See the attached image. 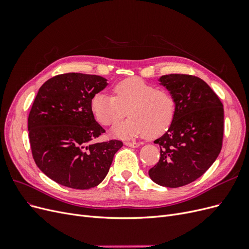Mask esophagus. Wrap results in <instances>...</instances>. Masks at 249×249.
I'll return each mask as SVG.
<instances>
[{
    "instance_id": "34e87169",
    "label": "esophagus",
    "mask_w": 249,
    "mask_h": 249,
    "mask_svg": "<svg viewBox=\"0 0 249 249\" xmlns=\"http://www.w3.org/2000/svg\"><path fill=\"white\" fill-rule=\"evenodd\" d=\"M124 144L129 147H138L141 143L140 142H134V141H125Z\"/></svg>"
}]
</instances>
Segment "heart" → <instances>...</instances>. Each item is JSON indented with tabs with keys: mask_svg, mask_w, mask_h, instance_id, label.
Instances as JSON below:
<instances>
[{
	"mask_svg": "<svg viewBox=\"0 0 249 249\" xmlns=\"http://www.w3.org/2000/svg\"><path fill=\"white\" fill-rule=\"evenodd\" d=\"M91 110L103 125H113L127 113L130 117L116 125L112 133L118 137L155 138L166 131L176 116L175 96L166 89L157 88L140 78H127L113 87V96L96 93Z\"/></svg>",
	"mask_w": 249,
	"mask_h": 249,
	"instance_id": "1",
	"label": "heart"
}]
</instances>
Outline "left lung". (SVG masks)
Returning a JSON list of instances; mask_svg holds the SVG:
<instances>
[{"mask_svg": "<svg viewBox=\"0 0 249 249\" xmlns=\"http://www.w3.org/2000/svg\"><path fill=\"white\" fill-rule=\"evenodd\" d=\"M160 81L175 96L177 111L168 131L155 140L161 157L148 175L158 185L177 188L200 178L217 159L223 105L205 81L192 74H165Z\"/></svg>", "mask_w": 249, "mask_h": 249, "instance_id": "8db88e82", "label": "left lung"}]
</instances>
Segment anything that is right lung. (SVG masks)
<instances>
[{
  "instance_id": "obj_1",
  "label": "right lung",
  "mask_w": 249,
  "mask_h": 249,
  "mask_svg": "<svg viewBox=\"0 0 249 249\" xmlns=\"http://www.w3.org/2000/svg\"><path fill=\"white\" fill-rule=\"evenodd\" d=\"M107 80L78 72L49 79L39 88L28 118L32 156L38 168L56 183L90 189L107 176L123 141L94 142L105 131L95 122L91 100Z\"/></svg>"
}]
</instances>
